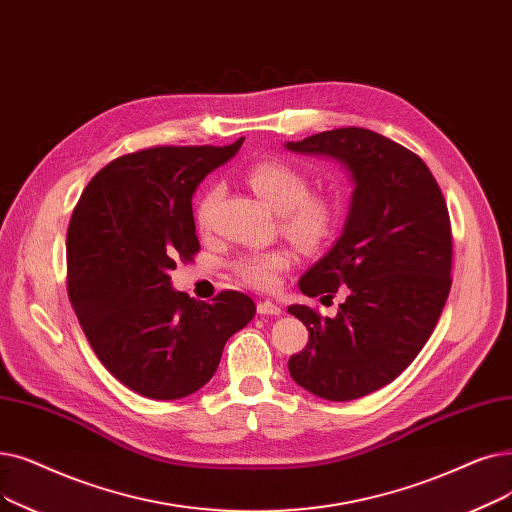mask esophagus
<instances>
[{"label":"esophagus","instance_id":"1","mask_svg":"<svg viewBox=\"0 0 512 512\" xmlns=\"http://www.w3.org/2000/svg\"><path fill=\"white\" fill-rule=\"evenodd\" d=\"M257 311H259L261 316H280V314H282L280 305H276V303H272V301H259Z\"/></svg>","mask_w":512,"mask_h":512}]
</instances>
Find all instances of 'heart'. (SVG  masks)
<instances>
[{"mask_svg": "<svg viewBox=\"0 0 512 512\" xmlns=\"http://www.w3.org/2000/svg\"><path fill=\"white\" fill-rule=\"evenodd\" d=\"M249 186L276 213H282V228L303 249H318L339 224V205L335 198L309 194L307 175L295 165L280 159H263L247 169ZM219 186H209L194 207L198 230L211 226V215L219 201ZM291 257L284 251H259L240 255L234 261L236 276L259 291H270L288 270Z\"/></svg>", "mask_w": 512, "mask_h": 512, "instance_id": "heart-1", "label": "heart"}]
</instances>
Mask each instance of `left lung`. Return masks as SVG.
Instances as JSON below:
<instances>
[{"mask_svg":"<svg viewBox=\"0 0 512 512\" xmlns=\"http://www.w3.org/2000/svg\"><path fill=\"white\" fill-rule=\"evenodd\" d=\"M286 148L337 159L353 182L343 234L299 280L307 297L347 299L335 318L288 307L309 330L288 360L293 381L349 402L397 379L429 341L452 286L450 215L429 167L381 133L341 127Z\"/></svg>","mask_w":512,"mask_h":512,"instance_id":"1","label":"left lung"}]
</instances>
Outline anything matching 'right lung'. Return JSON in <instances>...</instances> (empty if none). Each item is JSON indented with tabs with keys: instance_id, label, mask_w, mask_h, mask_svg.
<instances>
[{
	"instance_id": "obj_1",
	"label": "right lung",
	"mask_w": 512,
	"mask_h": 512,
	"mask_svg": "<svg viewBox=\"0 0 512 512\" xmlns=\"http://www.w3.org/2000/svg\"><path fill=\"white\" fill-rule=\"evenodd\" d=\"M230 146H159L115 159L85 186L66 232V284L104 368L150 399H180L215 374L226 341L255 316L238 291L211 303L173 291L169 272L201 249L192 194Z\"/></svg>"
}]
</instances>
